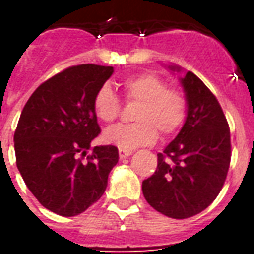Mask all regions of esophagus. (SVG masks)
Listing matches in <instances>:
<instances>
[{
    "label": "esophagus",
    "instance_id": "obj_1",
    "mask_svg": "<svg viewBox=\"0 0 254 254\" xmlns=\"http://www.w3.org/2000/svg\"><path fill=\"white\" fill-rule=\"evenodd\" d=\"M118 154H120V158H121V159H124V158H127V156H130V155L133 154V151H132V149L120 148V149H118Z\"/></svg>",
    "mask_w": 254,
    "mask_h": 254
}]
</instances>
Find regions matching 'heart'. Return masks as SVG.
I'll return each mask as SVG.
<instances>
[{
  "label": "heart",
  "instance_id": "1",
  "mask_svg": "<svg viewBox=\"0 0 254 254\" xmlns=\"http://www.w3.org/2000/svg\"><path fill=\"white\" fill-rule=\"evenodd\" d=\"M127 100L140 102L136 113L138 122L117 125L103 133V141L118 148L132 149L156 141L158 130L163 136L176 133L185 121L187 100L174 88H166V83L155 73H138L122 81ZM120 99L109 85L98 89L94 98V111L102 122L111 124L120 114Z\"/></svg>",
  "mask_w": 254,
  "mask_h": 254
}]
</instances>
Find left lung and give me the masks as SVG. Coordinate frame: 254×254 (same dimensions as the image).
<instances>
[{
    "instance_id": "left-lung-1",
    "label": "left lung",
    "mask_w": 254,
    "mask_h": 254,
    "mask_svg": "<svg viewBox=\"0 0 254 254\" xmlns=\"http://www.w3.org/2000/svg\"><path fill=\"white\" fill-rule=\"evenodd\" d=\"M173 72L181 67L170 65ZM187 99L184 127L162 154L158 167L143 181L151 207L173 219L204 211L222 190L231 159L230 129L215 95L194 73L180 78Z\"/></svg>"
}]
</instances>
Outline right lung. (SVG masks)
I'll list each match as a JSON object with an SVG mask.
<instances>
[{
  "instance_id": "right-lung-1",
  "label": "right lung",
  "mask_w": 254,
  "mask_h": 254,
  "mask_svg": "<svg viewBox=\"0 0 254 254\" xmlns=\"http://www.w3.org/2000/svg\"><path fill=\"white\" fill-rule=\"evenodd\" d=\"M113 72L94 64L67 67L41 84L21 111L13 138L17 169L38 201L61 216L98 201L118 163L117 147H91L100 133L94 98Z\"/></svg>"
}]
</instances>
